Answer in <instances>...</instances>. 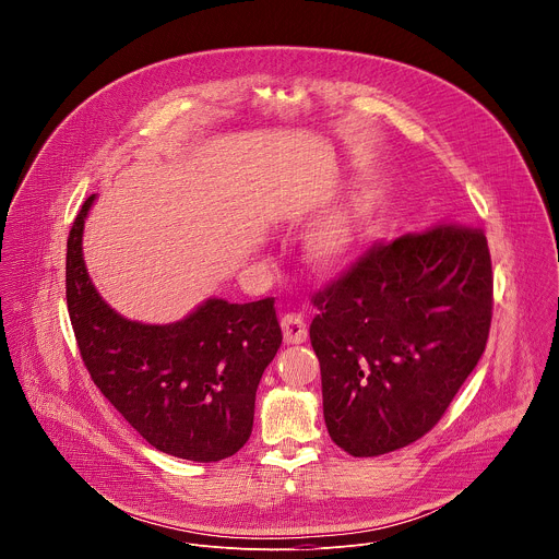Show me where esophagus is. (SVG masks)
I'll list each match as a JSON object with an SVG mask.
<instances>
[{
    "mask_svg": "<svg viewBox=\"0 0 559 559\" xmlns=\"http://www.w3.org/2000/svg\"><path fill=\"white\" fill-rule=\"evenodd\" d=\"M281 330L287 345H300L307 341V325L298 313H285L281 318Z\"/></svg>",
    "mask_w": 559,
    "mask_h": 559,
    "instance_id": "esophagus-1",
    "label": "esophagus"
}]
</instances>
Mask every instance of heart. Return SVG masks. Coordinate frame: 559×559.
Instances as JSON below:
<instances>
[{
  "mask_svg": "<svg viewBox=\"0 0 559 559\" xmlns=\"http://www.w3.org/2000/svg\"><path fill=\"white\" fill-rule=\"evenodd\" d=\"M367 229V205L352 199L318 218L305 234V257L309 265L321 274H334L347 267Z\"/></svg>",
  "mask_w": 559,
  "mask_h": 559,
  "instance_id": "1",
  "label": "heart"
}]
</instances>
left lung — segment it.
<instances>
[{
  "mask_svg": "<svg viewBox=\"0 0 559 559\" xmlns=\"http://www.w3.org/2000/svg\"><path fill=\"white\" fill-rule=\"evenodd\" d=\"M487 236L440 225L371 250L313 305L332 440L356 457L423 438L480 360L493 305Z\"/></svg>",
  "mask_w": 559,
  "mask_h": 559,
  "instance_id": "left-lung-1",
  "label": "left lung"
}]
</instances>
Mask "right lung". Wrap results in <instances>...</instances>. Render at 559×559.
<instances>
[{"instance_id":"obj_1","label":"right lung","mask_w":559,"mask_h":559,"mask_svg":"<svg viewBox=\"0 0 559 559\" xmlns=\"http://www.w3.org/2000/svg\"><path fill=\"white\" fill-rule=\"evenodd\" d=\"M88 197L68 236L66 300L91 378L154 449L218 462L241 449L254 425L257 389L283 334L272 298H207L177 323L130 321L97 292L84 261Z\"/></svg>"}]
</instances>
